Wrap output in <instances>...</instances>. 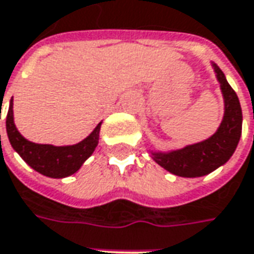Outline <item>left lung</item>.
Wrapping results in <instances>:
<instances>
[{
  "label": "left lung",
  "instance_id": "left-lung-1",
  "mask_svg": "<svg viewBox=\"0 0 254 254\" xmlns=\"http://www.w3.org/2000/svg\"><path fill=\"white\" fill-rule=\"evenodd\" d=\"M216 80L221 84L225 102L223 119L218 130L202 142L188 144L167 153L152 152L153 160L163 169L180 177H201L216 170L231 159L242 135V108L236 92L233 91L223 71L212 63Z\"/></svg>",
  "mask_w": 254,
  "mask_h": 254
}]
</instances>
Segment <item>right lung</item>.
Returning a JSON list of instances; mask_svg holds the SVG:
<instances>
[{"mask_svg": "<svg viewBox=\"0 0 254 254\" xmlns=\"http://www.w3.org/2000/svg\"><path fill=\"white\" fill-rule=\"evenodd\" d=\"M13 102L11 98L6 114V133L13 150L31 166L33 170L52 179H64L83 166L95 150L100 139L101 122L80 143L71 146L39 144L25 139L13 124Z\"/></svg>", "mask_w": 254, "mask_h": 254, "instance_id": "right-lung-1", "label": "right lung"}]
</instances>
